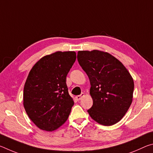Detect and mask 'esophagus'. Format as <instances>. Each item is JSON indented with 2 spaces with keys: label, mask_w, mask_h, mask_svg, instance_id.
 Returning <instances> with one entry per match:
<instances>
[{
  "label": "esophagus",
  "mask_w": 153,
  "mask_h": 153,
  "mask_svg": "<svg viewBox=\"0 0 153 153\" xmlns=\"http://www.w3.org/2000/svg\"><path fill=\"white\" fill-rule=\"evenodd\" d=\"M84 97V93H82V94H80V95L76 96V99H77V100H81V99H82V97Z\"/></svg>",
  "instance_id": "obj_1"
}]
</instances>
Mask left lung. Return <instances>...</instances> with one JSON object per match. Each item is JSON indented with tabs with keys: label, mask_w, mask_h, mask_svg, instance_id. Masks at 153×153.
Instances as JSON below:
<instances>
[{
	"label": "left lung",
	"mask_w": 153,
	"mask_h": 153,
	"mask_svg": "<svg viewBox=\"0 0 153 153\" xmlns=\"http://www.w3.org/2000/svg\"><path fill=\"white\" fill-rule=\"evenodd\" d=\"M77 60L90 82L92 120L109 126L119 122L132 102L134 83L121 62L107 52L93 50L77 53Z\"/></svg>",
	"instance_id": "1"
}]
</instances>
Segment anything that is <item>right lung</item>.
Masks as SVG:
<instances>
[{
  "mask_svg": "<svg viewBox=\"0 0 153 153\" xmlns=\"http://www.w3.org/2000/svg\"><path fill=\"white\" fill-rule=\"evenodd\" d=\"M76 59L74 51H57L41 58L31 69L24 89V107L32 122L52 131L65 122L74 105L66 77Z\"/></svg>",
  "mask_w": 153,
  "mask_h": 153,
  "instance_id": "add662e5",
  "label": "right lung"
}]
</instances>
